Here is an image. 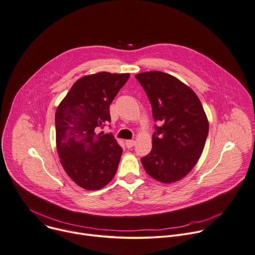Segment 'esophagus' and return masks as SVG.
<instances>
[{"mask_svg":"<svg viewBox=\"0 0 255 255\" xmlns=\"http://www.w3.org/2000/svg\"><path fill=\"white\" fill-rule=\"evenodd\" d=\"M134 144H135V142L133 139H128V140H126V146L129 149V148H132L133 146H134Z\"/></svg>","mask_w":255,"mask_h":255,"instance_id":"34e87169","label":"esophagus"}]
</instances>
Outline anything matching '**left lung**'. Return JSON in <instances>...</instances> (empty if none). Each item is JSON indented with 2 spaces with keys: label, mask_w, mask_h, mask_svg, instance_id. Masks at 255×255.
I'll return each instance as SVG.
<instances>
[{
  "label": "left lung",
  "mask_w": 255,
  "mask_h": 255,
  "mask_svg": "<svg viewBox=\"0 0 255 255\" xmlns=\"http://www.w3.org/2000/svg\"><path fill=\"white\" fill-rule=\"evenodd\" d=\"M145 90L155 125L152 150L140 159L154 179L171 183L183 178L200 159L209 133V123L195 93L175 77L159 72L134 76Z\"/></svg>",
  "instance_id": "left-lung-1"
}]
</instances>
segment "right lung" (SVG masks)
Here are the masks:
<instances>
[{"mask_svg": "<svg viewBox=\"0 0 255 255\" xmlns=\"http://www.w3.org/2000/svg\"><path fill=\"white\" fill-rule=\"evenodd\" d=\"M129 74L100 72L80 78L55 112L56 149L67 174L96 190L115 177L123 154L112 133H97L110 123L109 105Z\"/></svg>", "mask_w": 255, "mask_h": 255, "instance_id": "1", "label": "right lung"}]
</instances>
